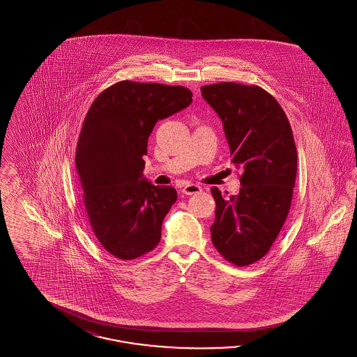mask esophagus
<instances>
[{
	"instance_id": "obj_1",
	"label": "esophagus",
	"mask_w": 357,
	"mask_h": 357,
	"mask_svg": "<svg viewBox=\"0 0 357 357\" xmlns=\"http://www.w3.org/2000/svg\"><path fill=\"white\" fill-rule=\"evenodd\" d=\"M182 192H183V194H186V195H194V194H199V192H202V188L198 186V185H192V183H190V185H186V186L182 188Z\"/></svg>"
}]
</instances>
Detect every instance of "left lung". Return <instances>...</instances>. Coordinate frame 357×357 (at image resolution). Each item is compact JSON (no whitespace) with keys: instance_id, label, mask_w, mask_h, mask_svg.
I'll use <instances>...</instances> for the list:
<instances>
[{"instance_id":"left-lung-1","label":"left lung","mask_w":357,"mask_h":357,"mask_svg":"<svg viewBox=\"0 0 357 357\" xmlns=\"http://www.w3.org/2000/svg\"><path fill=\"white\" fill-rule=\"evenodd\" d=\"M201 92L221 118L231 162L242 170L238 195L227 199L211 188V241L225 259L248 266L269 252L288 217L297 174L294 137L281 105L258 85L227 82Z\"/></svg>"}]
</instances>
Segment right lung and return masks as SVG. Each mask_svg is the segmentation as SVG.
Here are the masks:
<instances>
[{
	"label": "right lung",
	"mask_w": 357,
	"mask_h": 357,
	"mask_svg": "<svg viewBox=\"0 0 357 357\" xmlns=\"http://www.w3.org/2000/svg\"><path fill=\"white\" fill-rule=\"evenodd\" d=\"M191 102V91L182 85L123 80L104 89L86 112L76 169L93 234L116 258L142 257L160 241L176 190L143 178V156L156 121Z\"/></svg>",
	"instance_id": "right-lung-1"
}]
</instances>
